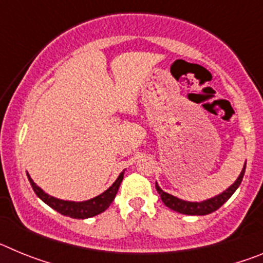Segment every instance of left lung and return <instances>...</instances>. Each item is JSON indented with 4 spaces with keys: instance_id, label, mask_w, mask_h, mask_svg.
Listing matches in <instances>:
<instances>
[{
    "instance_id": "1",
    "label": "left lung",
    "mask_w": 263,
    "mask_h": 263,
    "mask_svg": "<svg viewBox=\"0 0 263 263\" xmlns=\"http://www.w3.org/2000/svg\"><path fill=\"white\" fill-rule=\"evenodd\" d=\"M246 166V163H245ZM245 166H243L242 171H241L240 176L237 178L236 182L231 185V187L225 190L222 194L217 195V196L212 197V199H208V200L200 201V203H196V201H185L182 199H178V197L173 196V195L167 194V192L162 191L159 185L155 183V188H157L158 194L160 195V199L164 203V205L171 208L173 211H176L179 213H183V215H191V216H204L210 215V213L217 211L225 201L234 194L238 185L241 184L243 178V174H245Z\"/></svg>"
}]
</instances>
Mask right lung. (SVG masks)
Returning a JSON list of instances; mask_svg holds the SVG:
<instances>
[{
  "mask_svg": "<svg viewBox=\"0 0 263 263\" xmlns=\"http://www.w3.org/2000/svg\"><path fill=\"white\" fill-rule=\"evenodd\" d=\"M27 176H29L30 184H31L32 190H34V192L36 194V196L45 201L47 205H50L52 210H55L57 212L62 213V215L64 216H68V217L72 218H88L93 217V216L99 215V213L108 210V206L110 205L111 201L115 200L121 182H122V179H124V171L120 174L117 180H116L105 192H103V194L99 195V196L93 197V199H90V200L87 201H67L50 196V195L46 194L42 188H39L35 183L32 182V179L30 178V175Z\"/></svg>",
  "mask_w": 263,
  "mask_h": 263,
  "instance_id": "obj_1",
  "label": "right lung"
}]
</instances>
